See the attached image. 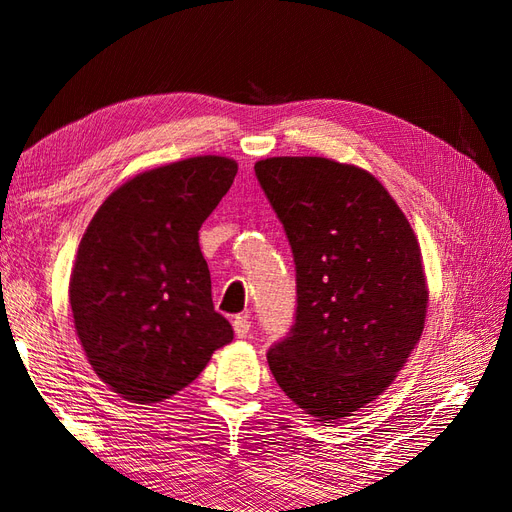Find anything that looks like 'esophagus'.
Instances as JSON below:
<instances>
[{"label": "esophagus", "mask_w": 512, "mask_h": 512, "mask_svg": "<svg viewBox=\"0 0 512 512\" xmlns=\"http://www.w3.org/2000/svg\"><path fill=\"white\" fill-rule=\"evenodd\" d=\"M232 327H235V335L239 337V339H245L247 337V333H250V318L247 316H237L235 318V322H232Z\"/></svg>", "instance_id": "esophagus-1"}]
</instances>
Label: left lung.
<instances>
[{
  "instance_id": "1",
  "label": "left lung",
  "mask_w": 512,
  "mask_h": 512,
  "mask_svg": "<svg viewBox=\"0 0 512 512\" xmlns=\"http://www.w3.org/2000/svg\"><path fill=\"white\" fill-rule=\"evenodd\" d=\"M297 269V316L267 361L318 421L371 404L421 339L427 282L416 235L384 185L329 158L254 166Z\"/></svg>"
}]
</instances>
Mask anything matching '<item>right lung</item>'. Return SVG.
<instances>
[{"label": "right lung", "mask_w": 512, "mask_h": 512, "mask_svg": "<svg viewBox=\"0 0 512 512\" xmlns=\"http://www.w3.org/2000/svg\"><path fill=\"white\" fill-rule=\"evenodd\" d=\"M235 175L237 162L222 156L153 168L119 185L89 222L70 277L74 329L123 399H168L230 344L198 230Z\"/></svg>", "instance_id": "right-lung-1"}]
</instances>
